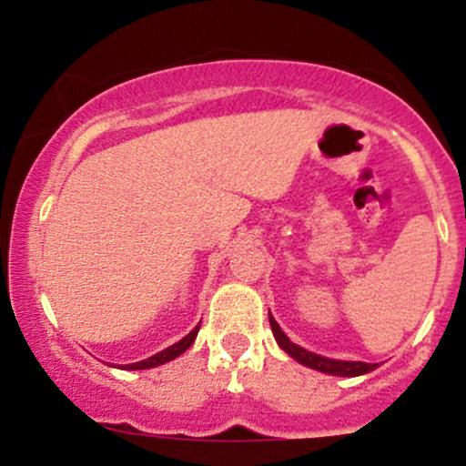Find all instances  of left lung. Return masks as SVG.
Listing matches in <instances>:
<instances>
[{"label": "left lung", "mask_w": 466, "mask_h": 466, "mask_svg": "<svg viewBox=\"0 0 466 466\" xmlns=\"http://www.w3.org/2000/svg\"><path fill=\"white\" fill-rule=\"evenodd\" d=\"M269 324H271V330H274L278 346H280L287 355H291L298 363H302V366H307V368H313V370L335 374V377H360V374L372 372L374 368H377V363L339 361V360H329V357H322V355H315V352L302 349V346H298V344H293V341L289 339L285 333H282L280 326H278L276 319L271 318V313H269Z\"/></svg>", "instance_id": "8db88e82"}]
</instances>
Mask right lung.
Returning a JSON list of instances; mask_svg holds the SVG:
<instances>
[{"label": "right lung", "mask_w": 466, "mask_h": 466, "mask_svg": "<svg viewBox=\"0 0 466 466\" xmlns=\"http://www.w3.org/2000/svg\"><path fill=\"white\" fill-rule=\"evenodd\" d=\"M201 324V322H199ZM197 333H199V326H195V329L190 330L188 335L184 337V339H179L177 344L168 346V349H164L162 352H157V355L148 357V360L144 361H136V363H127L125 370H147V368H155V366H162L166 361H173L175 357H179L181 352H186L192 346V341H195Z\"/></svg>", "instance_id": "right-lung-1"}]
</instances>
